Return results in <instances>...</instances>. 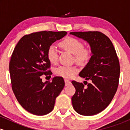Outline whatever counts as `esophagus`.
I'll return each instance as SVG.
<instances>
[{"label":"esophagus","instance_id":"34e87169","mask_svg":"<svg viewBox=\"0 0 130 130\" xmlns=\"http://www.w3.org/2000/svg\"><path fill=\"white\" fill-rule=\"evenodd\" d=\"M65 86H70V85L71 84V83L70 81L68 79H65Z\"/></svg>","mask_w":130,"mask_h":130}]
</instances>
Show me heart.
<instances>
[{"label": "heart", "instance_id": "b5f03b06", "mask_svg": "<svg viewBox=\"0 0 130 130\" xmlns=\"http://www.w3.org/2000/svg\"><path fill=\"white\" fill-rule=\"evenodd\" d=\"M59 46L64 50L73 54L74 59L80 63H86L90 59L92 51L89 47H84V44L80 40L73 37H67L59 43ZM47 57L51 63L57 62L58 51L54 45H51L47 51ZM79 70L75 66H60L56 70L58 76L65 78H71L78 72Z\"/></svg>", "mask_w": 130, "mask_h": 130}]
</instances>
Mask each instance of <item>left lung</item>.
Returning a JSON list of instances; mask_svg holds the SVG:
<instances>
[{
	"instance_id": "left-lung-1",
	"label": "left lung",
	"mask_w": 130,
	"mask_h": 130,
	"mask_svg": "<svg viewBox=\"0 0 130 130\" xmlns=\"http://www.w3.org/2000/svg\"><path fill=\"white\" fill-rule=\"evenodd\" d=\"M70 34L87 41L92 51L90 60L79 74L91 83L86 88L83 83L71 82L76 89L71 98L73 107L80 115L93 116L106 108L116 93L120 76L119 59L111 41L102 33Z\"/></svg>"
}]
</instances>
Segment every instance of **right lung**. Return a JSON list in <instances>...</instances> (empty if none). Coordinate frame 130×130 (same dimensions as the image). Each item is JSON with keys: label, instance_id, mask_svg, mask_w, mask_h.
Wrapping results in <instances>:
<instances>
[{"label": "right lung", "instance_id": "1", "mask_svg": "<svg viewBox=\"0 0 130 130\" xmlns=\"http://www.w3.org/2000/svg\"><path fill=\"white\" fill-rule=\"evenodd\" d=\"M65 31H41L24 35L16 44L9 65L12 89L16 99L31 114L44 116L53 110L57 96L65 86L63 77L43 83L41 76L51 75L48 47L67 35Z\"/></svg>", "mask_w": 130, "mask_h": 130}]
</instances>
